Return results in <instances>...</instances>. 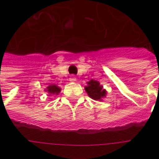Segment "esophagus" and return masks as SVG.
<instances>
[{
  "label": "esophagus",
  "instance_id": "1",
  "mask_svg": "<svg viewBox=\"0 0 159 159\" xmlns=\"http://www.w3.org/2000/svg\"><path fill=\"white\" fill-rule=\"evenodd\" d=\"M69 80L70 81V82H76V77L74 75H72V76H70V78Z\"/></svg>",
  "mask_w": 159,
  "mask_h": 159
}]
</instances>
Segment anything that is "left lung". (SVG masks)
I'll return each instance as SVG.
<instances>
[{
    "mask_svg": "<svg viewBox=\"0 0 159 159\" xmlns=\"http://www.w3.org/2000/svg\"><path fill=\"white\" fill-rule=\"evenodd\" d=\"M87 83L88 85L85 87V90L90 98L95 100H101L103 97H106L107 91L103 89V86H101L98 81L90 80Z\"/></svg>",
    "mask_w": 159,
    "mask_h": 159,
    "instance_id": "8db88e82",
    "label": "left lung"
}]
</instances>
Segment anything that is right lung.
Instances as JSON below:
<instances>
[{"label":"right lung","mask_w":159,"mask_h":159,"mask_svg":"<svg viewBox=\"0 0 159 159\" xmlns=\"http://www.w3.org/2000/svg\"><path fill=\"white\" fill-rule=\"evenodd\" d=\"M60 90H61L60 88H59L57 85L52 84V85H50V86L48 87L46 91L48 93H50V95H51V94H53V95H54V94H59V93L60 92Z\"/></svg>","instance_id":"add662e5"}]
</instances>
